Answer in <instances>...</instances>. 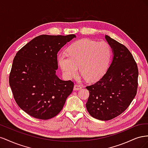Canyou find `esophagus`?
Returning a JSON list of instances; mask_svg holds the SVG:
<instances>
[{"label": "esophagus", "mask_w": 148, "mask_h": 148, "mask_svg": "<svg viewBox=\"0 0 148 148\" xmlns=\"http://www.w3.org/2000/svg\"><path fill=\"white\" fill-rule=\"evenodd\" d=\"M82 88V87L80 86V85L78 84H75L74 86V90L75 91H77V90H79V89H81Z\"/></svg>", "instance_id": "1"}]
</instances>
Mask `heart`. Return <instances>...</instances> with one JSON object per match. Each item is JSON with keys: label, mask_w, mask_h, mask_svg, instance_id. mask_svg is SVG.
<instances>
[{"label": "heart", "mask_w": 148, "mask_h": 148, "mask_svg": "<svg viewBox=\"0 0 148 148\" xmlns=\"http://www.w3.org/2000/svg\"><path fill=\"white\" fill-rule=\"evenodd\" d=\"M112 56L109 44L83 39L73 42L66 53H61L58 62L65 77L70 78L79 73L87 81L93 82L101 78L108 69Z\"/></svg>", "instance_id": "1"}]
</instances>
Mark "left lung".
Segmentation results:
<instances>
[{
  "label": "left lung",
  "instance_id": "left-lung-1",
  "mask_svg": "<svg viewBox=\"0 0 148 148\" xmlns=\"http://www.w3.org/2000/svg\"><path fill=\"white\" fill-rule=\"evenodd\" d=\"M105 38L112 49V62L102 78L86 87L89 92L87 110L101 120L113 119L123 113L135 98L138 84V66L131 52L109 36Z\"/></svg>",
  "mask_w": 148,
  "mask_h": 148
}]
</instances>
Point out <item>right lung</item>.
Wrapping results in <instances>:
<instances>
[{
  "mask_svg": "<svg viewBox=\"0 0 148 148\" xmlns=\"http://www.w3.org/2000/svg\"><path fill=\"white\" fill-rule=\"evenodd\" d=\"M76 38L40 35L18 51L13 61L9 84L13 97L20 108L32 117L47 120L59 114L74 83L56 75L57 53Z\"/></svg>",
  "mask_w": 148,
  "mask_h": 148,
  "instance_id": "obj_1",
  "label": "right lung"
}]
</instances>
